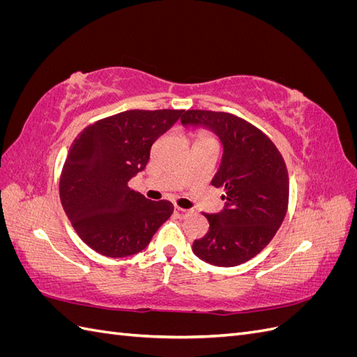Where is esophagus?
Wrapping results in <instances>:
<instances>
[{"label": "esophagus", "mask_w": 357, "mask_h": 357, "mask_svg": "<svg viewBox=\"0 0 357 357\" xmlns=\"http://www.w3.org/2000/svg\"><path fill=\"white\" fill-rule=\"evenodd\" d=\"M174 213L178 215L180 219H185V218H188V215L190 214V210H186V208H180V207H176L174 208Z\"/></svg>", "instance_id": "esophagus-1"}]
</instances>
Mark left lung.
<instances>
[{
  "label": "left lung",
  "instance_id": "obj_1",
  "mask_svg": "<svg viewBox=\"0 0 357 357\" xmlns=\"http://www.w3.org/2000/svg\"><path fill=\"white\" fill-rule=\"evenodd\" d=\"M181 123L204 128L219 138L222 160L211 185L225 189V207L204 214L207 235L192 250L215 266L250 261L274 238L289 202V172L274 143L257 128L229 113L189 110Z\"/></svg>",
  "mask_w": 357,
  "mask_h": 357
}]
</instances>
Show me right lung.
<instances>
[{
    "instance_id": "1",
    "label": "right lung",
    "mask_w": 357,
    "mask_h": 357,
    "mask_svg": "<svg viewBox=\"0 0 357 357\" xmlns=\"http://www.w3.org/2000/svg\"><path fill=\"white\" fill-rule=\"evenodd\" d=\"M185 110H129L88 126L63 164L59 195L71 225L95 252L132 256L169 219V201L153 202L128 186L150 159L156 139Z\"/></svg>"
}]
</instances>
